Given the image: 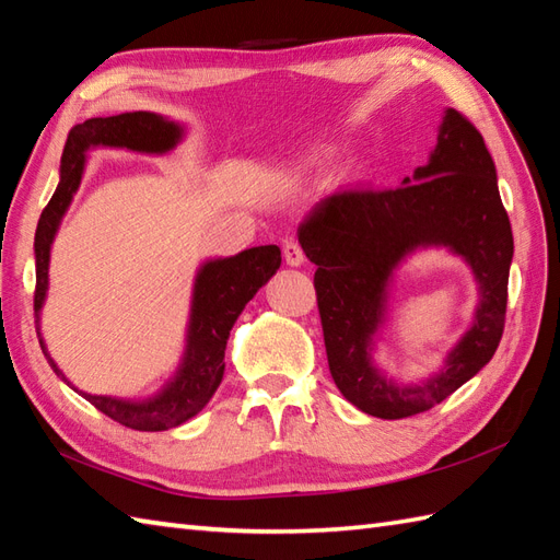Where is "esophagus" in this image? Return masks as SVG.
<instances>
[{
	"instance_id": "obj_1",
	"label": "esophagus",
	"mask_w": 560,
	"mask_h": 560,
	"mask_svg": "<svg viewBox=\"0 0 560 560\" xmlns=\"http://www.w3.org/2000/svg\"><path fill=\"white\" fill-rule=\"evenodd\" d=\"M283 259H287L289 267H301L305 261L303 247L295 241H287V243H283Z\"/></svg>"
}]
</instances>
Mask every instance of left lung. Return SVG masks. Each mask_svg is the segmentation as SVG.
Wrapping results in <instances>:
<instances>
[{
	"label": "left lung",
	"instance_id": "1",
	"mask_svg": "<svg viewBox=\"0 0 560 560\" xmlns=\"http://www.w3.org/2000/svg\"><path fill=\"white\" fill-rule=\"evenodd\" d=\"M315 261V293L329 373L353 407L377 419L433 409L493 359L505 327L513 229L483 137L447 108L431 161L395 189H341L319 199L299 229ZM443 244L468 259L480 283L475 325L435 378L399 388L370 363L386 283L416 246Z\"/></svg>",
	"mask_w": 560,
	"mask_h": 560
}]
</instances>
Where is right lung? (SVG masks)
Wrapping results in <instances>:
<instances>
[{
  "label": "right lung",
  "instance_id": "obj_1",
  "mask_svg": "<svg viewBox=\"0 0 560 560\" xmlns=\"http://www.w3.org/2000/svg\"><path fill=\"white\" fill-rule=\"evenodd\" d=\"M183 137V129L156 113H122L113 117H91L83 125L71 127L62 151L59 185L52 199L40 213L35 229V295L33 311L38 317L47 293V265H50V245L59 229L71 197L79 189L86 151L91 147H122L144 153L171 151ZM281 265V249L277 245L249 247L245 253L225 259H211L199 269L192 295V315H189L187 349L177 375L156 397L144 401H125L115 397L86 395L93 407L110 416L132 431H168L192 419L207 407L223 377V353L231 329L243 307L253 295L273 277ZM38 323V319H35ZM40 329V327H35ZM40 339V331H38ZM40 347L52 371L65 380L62 371ZM69 385V383H67Z\"/></svg>",
  "mask_w": 560,
  "mask_h": 560
}]
</instances>
